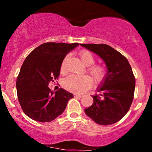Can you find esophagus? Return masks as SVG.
<instances>
[{
    "label": "esophagus",
    "instance_id": "34e87169",
    "mask_svg": "<svg viewBox=\"0 0 152 152\" xmlns=\"http://www.w3.org/2000/svg\"><path fill=\"white\" fill-rule=\"evenodd\" d=\"M74 97H76H76H77V98H78H78H81V97H82V96H83V94H74Z\"/></svg>",
    "mask_w": 152,
    "mask_h": 152
}]
</instances>
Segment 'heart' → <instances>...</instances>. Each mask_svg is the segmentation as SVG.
Wrapping results in <instances>:
<instances>
[{
  "label": "heart",
  "mask_w": 152,
  "mask_h": 152,
  "mask_svg": "<svg viewBox=\"0 0 152 152\" xmlns=\"http://www.w3.org/2000/svg\"><path fill=\"white\" fill-rule=\"evenodd\" d=\"M81 62L86 66H91L95 61L94 56L88 50H82L79 53ZM65 71V61L61 65V71ZM96 81H102L106 75V69L102 66H93L88 69ZM64 88L69 91L74 93H81L91 88L93 85V80L87 75L72 74L66 77L63 82Z\"/></svg>",
  "instance_id": "1"
}]
</instances>
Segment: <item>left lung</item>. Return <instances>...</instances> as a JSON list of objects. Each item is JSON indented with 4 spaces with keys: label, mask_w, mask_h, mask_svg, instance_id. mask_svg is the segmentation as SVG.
Returning <instances> with one entry per match:
<instances>
[{
    "label": "left lung",
    "mask_w": 152,
    "mask_h": 152,
    "mask_svg": "<svg viewBox=\"0 0 152 152\" xmlns=\"http://www.w3.org/2000/svg\"><path fill=\"white\" fill-rule=\"evenodd\" d=\"M97 54L105 63L107 72L99 85L94 104L84 110L96 123L110 125L121 120L133 102L135 77L126 57L106 44H80Z\"/></svg>",
    "instance_id": "obj_1"
}]
</instances>
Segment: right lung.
Segmentation results:
<instances>
[{
    "label": "right lung",
    "mask_w": 152,
    "mask_h": 152,
    "mask_svg": "<svg viewBox=\"0 0 152 152\" xmlns=\"http://www.w3.org/2000/svg\"><path fill=\"white\" fill-rule=\"evenodd\" d=\"M78 45L45 43L26 57L17 77L16 88L23 111L31 119L53 121L64 112L69 100L74 97L61 88L53 91L48 83L58 79L64 58Z\"/></svg>",
    "instance_id": "add662e5"
}]
</instances>
